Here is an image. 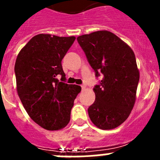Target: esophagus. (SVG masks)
Here are the masks:
<instances>
[{
    "instance_id": "esophagus-1",
    "label": "esophagus",
    "mask_w": 160,
    "mask_h": 160,
    "mask_svg": "<svg viewBox=\"0 0 160 160\" xmlns=\"http://www.w3.org/2000/svg\"><path fill=\"white\" fill-rule=\"evenodd\" d=\"M81 88H82V90H85V88H86V86H85V85H82L81 86Z\"/></svg>"
}]
</instances>
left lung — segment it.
I'll return each mask as SVG.
<instances>
[{
    "label": "left lung",
    "mask_w": 160,
    "mask_h": 160,
    "mask_svg": "<svg viewBox=\"0 0 160 160\" xmlns=\"http://www.w3.org/2000/svg\"><path fill=\"white\" fill-rule=\"evenodd\" d=\"M99 85L95 101L88 108L93 125L103 130L115 128L128 118L135 104L139 71L133 50L112 32L98 31L77 37Z\"/></svg>",
    "instance_id": "obj_1"
}]
</instances>
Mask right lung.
I'll use <instances>...</instances> for the list:
<instances>
[{
	"label": "right lung",
	"instance_id": "obj_1",
	"mask_svg": "<svg viewBox=\"0 0 160 160\" xmlns=\"http://www.w3.org/2000/svg\"><path fill=\"white\" fill-rule=\"evenodd\" d=\"M74 36L39 34L21 49L14 66L17 92L29 117L46 130L65 128L70 120L74 100L81 90L66 80L62 59Z\"/></svg>",
	"mask_w": 160,
	"mask_h": 160
}]
</instances>
